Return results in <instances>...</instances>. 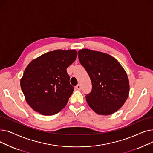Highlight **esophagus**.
<instances>
[{
	"instance_id": "obj_1",
	"label": "esophagus",
	"mask_w": 153,
	"mask_h": 153,
	"mask_svg": "<svg viewBox=\"0 0 153 153\" xmlns=\"http://www.w3.org/2000/svg\"><path fill=\"white\" fill-rule=\"evenodd\" d=\"M76 89H77V90H79V91L81 90V85H80V84H78V85H77V86H76Z\"/></svg>"
}]
</instances>
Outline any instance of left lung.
I'll use <instances>...</instances> for the list:
<instances>
[{"instance_id": "8db88e82", "label": "left lung", "mask_w": 153, "mask_h": 153, "mask_svg": "<svg viewBox=\"0 0 153 153\" xmlns=\"http://www.w3.org/2000/svg\"><path fill=\"white\" fill-rule=\"evenodd\" d=\"M78 57L92 85L91 93L85 96L88 105L99 115L113 114L129 95L126 71L115 58L102 52L82 49L79 50Z\"/></svg>"}]
</instances>
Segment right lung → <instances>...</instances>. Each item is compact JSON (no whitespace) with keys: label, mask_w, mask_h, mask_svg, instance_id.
<instances>
[{"label":"right lung","mask_w":153,"mask_h":153,"mask_svg":"<svg viewBox=\"0 0 153 153\" xmlns=\"http://www.w3.org/2000/svg\"><path fill=\"white\" fill-rule=\"evenodd\" d=\"M77 55L75 50H56L31 61L20 79L22 91L28 105L43 115L59 112L74 88L70 84L66 69Z\"/></svg>","instance_id":"1"}]
</instances>
